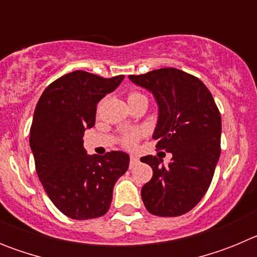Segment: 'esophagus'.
<instances>
[{"instance_id": "1", "label": "esophagus", "mask_w": 257, "mask_h": 257, "mask_svg": "<svg viewBox=\"0 0 257 257\" xmlns=\"http://www.w3.org/2000/svg\"><path fill=\"white\" fill-rule=\"evenodd\" d=\"M130 161H131V165H136V163L139 162V158H138L136 156H131Z\"/></svg>"}]
</instances>
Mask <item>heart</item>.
Segmentation results:
<instances>
[{
  "label": "heart",
  "mask_w": 257,
  "mask_h": 257,
  "mask_svg": "<svg viewBox=\"0 0 257 257\" xmlns=\"http://www.w3.org/2000/svg\"><path fill=\"white\" fill-rule=\"evenodd\" d=\"M142 97H145L142 92L139 91H133L128 92L127 95V99H128V103H133V101L138 100V99H142ZM140 139V133L138 131H130V133H126L121 138V144L123 145L124 148H133L135 147V144L138 143V140Z\"/></svg>",
  "instance_id": "obj_1"
}]
</instances>
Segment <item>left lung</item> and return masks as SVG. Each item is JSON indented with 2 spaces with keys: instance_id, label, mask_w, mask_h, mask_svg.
Instances as JSON below:
<instances>
[{
  "instance_id": "1",
  "label": "left lung",
  "mask_w": 257,
  "mask_h": 257,
  "mask_svg": "<svg viewBox=\"0 0 257 257\" xmlns=\"http://www.w3.org/2000/svg\"><path fill=\"white\" fill-rule=\"evenodd\" d=\"M130 79L156 96V148L172 154L169 166H161L157 156L140 158L153 170L142 188L143 202L156 216H180L198 205L212 181L221 152L219 108L201 79L176 68L131 74Z\"/></svg>"
}]
</instances>
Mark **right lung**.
<instances>
[{"label": "right lung", "mask_w": 257, "mask_h": 257, "mask_svg": "<svg viewBox=\"0 0 257 257\" xmlns=\"http://www.w3.org/2000/svg\"><path fill=\"white\" fill-rule=\"evenodd\" d=\"M123 78L74 70L50 83L36 105L29 133L36 171L52 203L70 219L105 215L115 181L128 169V154L90 157L82 139L95 124L97 103Z\"/></svg>", "instance_id": "1"}]
</instances>
